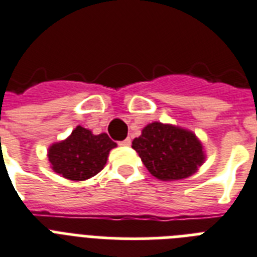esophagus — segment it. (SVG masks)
Listing matches in <instances>:
<instances>
[{
  "label": "esophagus",
  "mask_w": 257,
  "mask_h": 257,
  "mask_svg": "<svg viewBox=\"0 0 257 257\" xmlns=\"http://www.w3.org/2000/svg\"><path fill=\"white\" fill-rule=\"evenodd\" d=\"M118 145H121V147H129V145H131V139H129V137H126L125 140L120 141V143H118Z\"/></svg>",
  "instance_id": "1"
}]
</instances>
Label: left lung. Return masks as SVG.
Returning <instances> with one entry per match:
<instances>
[{
  "label": "left lung",
  "instance_id": "1",
  "mask_svg": "<svg viewBox=\"0 0 257 257\" xmlns=\"http://www.w3.org/2000/svg\"><path fill=\"white\" fill-rule=\"evenodd\" d=\"M132 148L150 174L162 181L187 178L204 161L203 148L194 133L161 122L147 125Z\"/></svg>",
  "mask_w": 257,
  "mask_h": 257
}]
</instances>
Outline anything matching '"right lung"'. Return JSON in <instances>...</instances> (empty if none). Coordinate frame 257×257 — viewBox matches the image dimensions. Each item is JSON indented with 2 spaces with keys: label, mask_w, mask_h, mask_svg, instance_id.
<instances>
[{
  "label": "right lung",
  "mask_w": 257,
  "mask_h": 257,
  "mask_svg": "<svg viewBox=\"0 0 257 257\" xmlns=\"http://www.w3.org/2000/svg\"><path fill=\"white\" fill-rule=\"evenodd\" d=\"M114 147L116 143L107 133L95 136L88 129L76 126L67 140L50 148L49 161L54 172L64 178L85 181L104 168L109 150Z\"/></svg>",
  "instance_id": "right-lung-1"
}]
</instances>
